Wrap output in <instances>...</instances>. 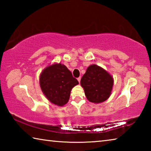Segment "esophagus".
Instances as JSON below:
<instances>
[{"label":"esophagus","mask_w":151,"mask_h":151,"mask_svg":"<svg viewBox=\"0 0 151 151\" xmlns=\"http://www.w3.org/2000/svg\"><path fill=\"white\" fill-rule=\"evenodd\" d=\"M77 81H78V83H80V82H81V77H78V78H77Z\"/></svg>","instance_id":"34e87169"}]
</instances>
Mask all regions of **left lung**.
Here are the masks:
<instances>
[{"label":"left lung","mask_w":151,"mask_h":151,"mask_svg":"<svg viewBox=\"0 0 151 151\" xmlns=\"http://www.w3.org/2000/svg\"><path fill=\"white\" fill-rule=\"evenodd\" d=\"M114 79L111 74L96 65H91L81 80V85L88 101L98 104L106 101L111 94Z\"/></svg>","instance_id":"1"}]
</instances>
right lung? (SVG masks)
<instances>
[{
    "label": "right lung",
    "instance_id": "add662e5",
    "mask_svg": "<svg viewBox=\"0 0 151 151\" xmlns=\"http://www.w3.org/2000/svg\"><path fill=\"white\" fill-rule=\"evenodd\" d=\"M39 83L46 98L58 106H63L68 103L71 90L78 85V81L65 65L56 63L43 69Z\"/></svg>",
    "mask_w": 151,
    "mask_h": 151
}]
</instances>
